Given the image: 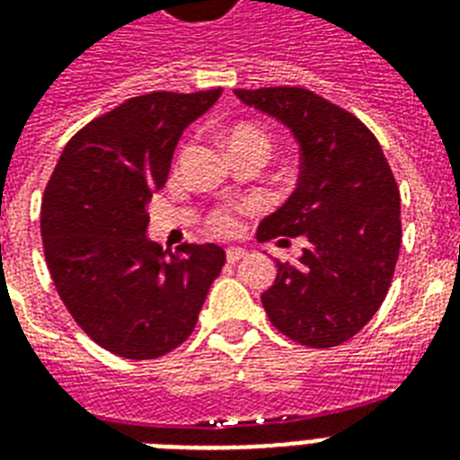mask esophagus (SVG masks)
Segmentation results:
<instances>
[{
	"mask_svg": "<svg viewBox=\"0 0 460 460\" xmlns=\"http://www.w3.org/2000/svg\"><path fill=\"white\" fill-rule=\"evenodd\" d=\"M241 258H245L243 248H226V260H229L231 265H234V262H238Z\"/></svg>",
	"mask_w": 460,
	"mask_h": 460,
	"instance_id": "34e87169",
	"label": "esophagus"
}]
</instances>
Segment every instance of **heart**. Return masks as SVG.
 I'll return each mask as SVG.
<instances>
[{"instance_id": "b5f03b06", "label": "heart", "mask_w": 460, "mask_h": 460, "mask_svg": "<svg viewBox=\"0 0 460 460\" xmlns=\"http://www.w3.org/2000/svg\"><path fill=\"white\" fill-rule=\"evenodd\" d=\"M226 143H229V150H236V147L243 146H258L265 147L270 153L272 147V140H270V133L258 124H251V121H243V124H236L226 136ZM238 219H241V208L238 205H217L208 212L205 217V224L212 234H219V236H229L238 229Z\"/></svg>"}]
</instances>
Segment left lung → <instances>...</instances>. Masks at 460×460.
Returning <instances> with one entry per match:
<instances>
[{
	"instance_id": "1",
	"label": "left lung",
	"mask_w": 460,
	"mask_h": 460,
	"mask_svg": "<svg viewBox=\"0 0 460 460\" xmlns=\"http://www.w3.org/2000/svg\"><path fill=\"white\" fill-rule=\"evenodd\" d=\"M241 102L287 124L301 143V181L272 217L262 241L305 236L298 262L277 260L267 317L310 349L349 341L372 320L401 251V195L375 133L339 104L305 88L234 90Z\"/></svg>"
}]
</instances>
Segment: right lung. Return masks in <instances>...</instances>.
I'll use <instances>...</instances> for the list:
<instances>
[{
    "mask_svg": "<svg viewBox=\"0 0 460 460\" xmlns=\"http://www.w3.org/2000/svg\"><path fill=\"white\" fill-rule=\"evenodd\" d=\"M219 95L131 97L83 126L47 181L40 231L54 288L93 341L128 360L186 341L226 262L215 243L169 252L146 236V205L164 186L181 133Z\"/></svg>",
    "mask_w": 460,
    "mask_h": 460,
    "instance_id": "obj_1",
    "label": "right lung"
}]
</instances>
